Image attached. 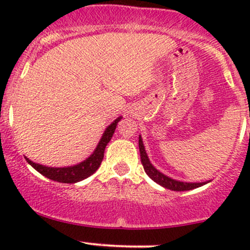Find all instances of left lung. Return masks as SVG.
Returning a JSON list of instances; mask_svg holds the SVG:
<instances>
[{
  "mask_svg": "<svg viewBox=\"0 0 250 250\" xmlns=\"http://www.w3.org/2000/svg\"><path fill=\"white\" fill-rule=\"evenodd\" d=\"M139 151H140V158H141V165H143L144 170L146 174L152 179L155 183H157L158 185L163 186L166 188H169L173 191H188L192 190V188H200V186L204 185L207 183H184V181H178L174 180L172 178H168L167 175H165L163 173H161L160 170L156 169L152 165H151L150 160L147 157V153H146L145 147H144L143 140L141 137H139Z\"/></svg>",
  "mask_w": 250,
  "mask_h": 250,
  "instance_id": "left-lung-1",
  "label": "left lung"
}]
</instances>
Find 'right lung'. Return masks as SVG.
Listing matches in <instances>:
<instances>
[{"label": "right lung", "mask_w": 250, "mask_h": 250, "mask_svg": "<svg viewBox=\"0 0 250 250\" xmlns=\"http://www.w3.org/2000/svg\"><path fill=\"white\" fill-rule=\"evenodd\" d=\"M121 118L122 117L116 118L109 127L105 129L104 134H103L102 139H100L97 148L94 150V152H93L87 160L78 163L76 166H71V167H64V168H52V167H46V166L39 165V163H34L32 161H30L29 158L26 157L25 158H26L27 163L31 165L37 172L41 173L42 175H44L46 178L50 179V180H54V181H58V183H64V184H74V183H77V181L83 180V179L92 175L94 172H97L98 168L100 167L103 158H104L105 147H106V145L109 144L111 138H112L116 127H117V123L120 122Z\"/></svg>", "instance_id": "add662e5"}]
</instances>
